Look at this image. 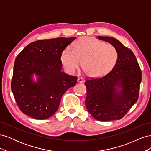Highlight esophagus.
I'll use <instances>...</instances> for the list:
<instances>
[{
  "label": "esophagus",
  "mask_w": 151,
  "mask_h": 151,
  "mask_svg": "<svg viewBox=\"0 0 151 151\" xmlns=\"http://www.w3.org/2000/svg\"><path fill=\"white\" fill-rule=\"evenodd\" d=\"M85 80L83 78V77H78V79H77V82L80 83H84Z\"/></svg>",
  "instance_id": "1"
}]
</instances>
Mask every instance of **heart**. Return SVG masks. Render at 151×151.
Listing matches in <instances>:
<instances>
[{
	"instance_id": "b5f03b06",
	"label": "heart",
	"mask_w": 151,
	"mask_h": 151,
	"mask_svg": "<svg viewBox=\"0 0 151 151\" xmlns=\"http://www.w3.org/2000/svg\"><path fill=\"white\" fill-rule=\"evenodd\" d=\"M118 50L111 44L92 37H83L76 40L72 51L68 48L63 50L60 62L65 70L72 74L81 66L91 78H100L106 75L115 65Z\"/></svg>"
}]
</instances>
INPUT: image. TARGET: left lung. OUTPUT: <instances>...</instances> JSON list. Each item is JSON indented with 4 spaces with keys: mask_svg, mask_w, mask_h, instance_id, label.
Masks as SVG:
<instances>
[{
    "mask_svg": "<svg viewBox=\"0 0 151 151\" xmlns=\"http://www.w3.org/2000/svg\"><path fill=\"white\" fill-rule=\"evenodd\" d=\"M97 38L115 46L118 57L108 74L85 82L86 108L97 120H120L137 101L141 70L134 53L118 40L109 36Z\"/></svg>",
    "mask_w": 151,
    "mask_h": 151,
    "instance_id": "1",
    "label": "left lung"
}]
</instances>
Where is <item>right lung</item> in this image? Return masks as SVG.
<instances>
[{
  "label": "right lung",
  "mask_w": 151,
  "mask_h": 151,
  "mask_svg": "<svg viewBox=\"0 0 151 151\" xmlns=\"http://www.w3.org/2000/svg\"><path fill=\"white\" fill-rule=\"evenodd\" d=\"M76 37L42 40L29 43L18 54L11 90L21 111L45 120L58 108L63 94L74 86L77 77L62 72L60 55ZM37 77L36 81L33 76Z\"/></svg>",
  "instance_id": "obj_1"
}]
</instances>
